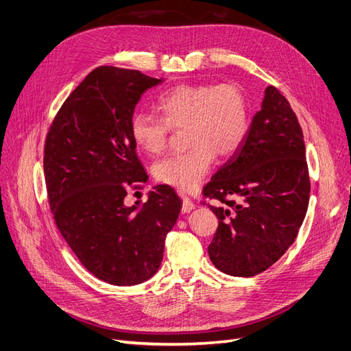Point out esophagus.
Returning <instances> with one entry per match:
<instances>
[{
    "label": "esophagus",
    "instance_id": "obj_1",
    "mask_svg": "<svg viewBox=\"0 0 351 351\" xmlns=\"http://www.w3.org/2000/svg\"><path fill=\"white\" fill-rule=\"evenodd\" d=\"M180 197L183 199V207H181V210H183V213H190L191 210L195 208V204L191 202V199H189L186 194L180 193Z\"/></svg>",
    "mask_w": 351,
    "mask_h": 351
}]
</instances>
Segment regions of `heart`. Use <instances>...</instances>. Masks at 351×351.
<instances>
[{
  "instance_id": "b5f03b06",
  "label": "heart",
  "mask_w": 351,
  "mask_h": 351,
  "mask_svg": "<svg viewBox=\"0 0 351 351\" xmlns=\"http://www.w3.org/2000/svg\"><path fill=\"white\" fill-rule=\"evenodd\" d=\"M160 118L136 114L131 119L134 143L147 154H160L170 128H184L186 152L173 154L154 167L164 184L193 190L212 170L216 154L229 157L241 148L249 131V106L243 90L233 83L180 85L157 102Z\"/></svg>"
}]
</instances>
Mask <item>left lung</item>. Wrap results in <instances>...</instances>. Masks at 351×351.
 <instances>
[{
    "label": "left lung",
    "mask_w": 351,
    "mask_h": 351,
    "mask_svg": "<svg viewBox=\"0 0 351 351\" xmlns=\"http://www.w3.org/2000/svg\"><path fill=\"white\" fill-rule=\"evenodd\" d=\"M219 219L208 245L210 261L232 276H255L295 241L310 200L304 135L295 112L268 86L243 144L203 190ZM240 199L236 204L226 197Z\"/></svg>",
    "instance_id": "left-lung-1"
}]
</instances>
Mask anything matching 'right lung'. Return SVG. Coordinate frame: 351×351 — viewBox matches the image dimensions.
<instances>
[{
    "mask_svg": "<svg viewBox=\"0 0 351 351\" xmlns=\"http://www.w3.org/2000/svg\"><path fill=\"white\" fill-rule=\"evenodd\" d=\"M162 80L97 67L69 95L46 138L56 224L82 265L110 285H138L157 274L165 236L180 215L181 200L167 184L152 187L147 203L123 202L127 186L148 178L131 136L134 110Z\"/></svg>",
    "mask_w": 351,
    "mask_h": 351,
    "instance_id": "obj_1",
    "label": "right lung"
}]
</instances>
